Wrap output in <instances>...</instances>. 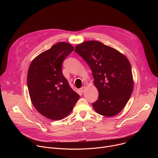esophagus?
<instances>
[{
	"label": "esophagus",
	"instance_id": "esophagus-1",
	"mask_svg": "<svg viewBox=\"0 0 158 158\" xmlns=\"http://www.w3.org/2000/svg\"><path fill=\"white\" fill-rule=\"evenodd\" d=\"M85 86H82L81 88V93H84L85 91Z\"/></svg>",
	"mask_w": 158,
	"mask_h": 158
}]
</instances>
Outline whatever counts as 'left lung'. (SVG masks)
<instances>
[{
    "label": "left lung",
    "mask_w": 158,
    "mask_h": 158,
    "mask_svg": "<svg viewBox=\"0 0 158 158\" xmlns=\"http://www.w3.org/2000/svg\"><path fill=\"white\" fill-rule=\"evenodd\" d=\"M89 65L94 84L99 92L98 100L93 103L98 114L110 117L123 110L133 90L131 64L123 54L115 49L96 41H85L75 48Z\"/></svg>",
    "instance_id": "1"
}]
</instances>
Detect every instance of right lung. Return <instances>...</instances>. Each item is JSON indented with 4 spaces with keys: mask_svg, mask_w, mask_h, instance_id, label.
<instances>
[{
    "mask_svg": "<svg viewBox=\"0 0 158 158\" xmlns=\"http://www.w3.org/2000/svg\"><path fill=\"white\" fill-rule=\"evenodd\" d=\"M73 51L69 43H57L37 56L29 66L27 87L32 103L50 119L68 116L80 97L62 74V62Z\"/></svg>",
    "mask_w": 158,
    "mask_h": 158,
    "instance_id": "right-lung-1",
    "label": "right lung"
}]
</instances>
